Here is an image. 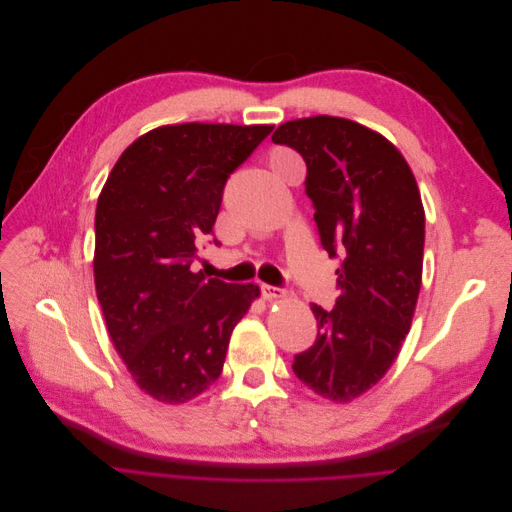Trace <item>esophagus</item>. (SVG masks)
<instances>
[{"label":"esophagus","instance_id":"34e87169","mask_svg":"<svg viewBox=\"0 0 512 512\" xmlns=\"http://www.w3.org/2000/svg\"><path fill=\"white\" fill-rule=\"evenodd\" d=\"M260 292H262V296L266 298V300H274V298H280V296H284V290L282 288H278V286H272V284H260Z\"/></svg>","mask_w":512,"mask_h":512}]
</instances>
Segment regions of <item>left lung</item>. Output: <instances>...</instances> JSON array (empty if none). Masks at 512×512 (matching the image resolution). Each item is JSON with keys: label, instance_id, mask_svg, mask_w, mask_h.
<instances>
[{"label": "left lung", "instance_id": "8db88e82", "mask_svg": "<svg viewBox=\"0 0 512 512\" xmlns=\"http://www.w3.org/2000/svg\"><path fill=\"white\" fill-rule=\"evenodd\" d=\"M272 141L300 153L321 244L339 260L331 311L294 355V375L331 401L375 385L410 331L422 286L426 216L416 177L379 133L337 117L280 125Z\"/></svg>", "mask_w": 512, "mask_h": 512}]
</instances>
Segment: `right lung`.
<instances>
[{
  "label": "right lung",
  "instance_id": "1",
  "mask_svg": "<svg viewBox=\"0 0 512 512\" xmlns=\"http://www.w3.org/2000/svg\"><path fill=\"white\" fill-rule=\"evenodd\" d=\"M270 125L185 123L139 137L96 203L94 284L115 349L137 385L165 403L206 391L234 327L260 294L193 272L214 238L228 177Z\"/></svg>",
  "mask_w": 512,
  "mask_h": 512
}]
</instances>
